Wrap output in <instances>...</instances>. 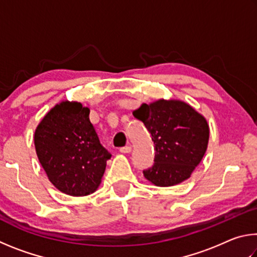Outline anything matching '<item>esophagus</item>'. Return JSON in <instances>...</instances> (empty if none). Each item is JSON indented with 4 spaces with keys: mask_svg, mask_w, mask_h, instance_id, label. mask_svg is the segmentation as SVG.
<instances>
[{
    "mask_svg": "<svg viewBox=\"0 0 257 257\" xmlns=\"http://www.w3.org/2000/svg\"><path fill=\"white\" fill-rule=\"evenodd\" d=\"M120 153H130V152H132V146H129V145H127V146H123V147H120Z\"/></svg>",
    "mask_w": 257,
    "mask_h": 257,
    "instance_id": "34e87169",
    "label": "esophagus"
}]
</instances>
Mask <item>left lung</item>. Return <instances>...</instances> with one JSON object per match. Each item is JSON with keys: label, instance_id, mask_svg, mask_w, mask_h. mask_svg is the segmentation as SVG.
<instances>
[{"label": "left lung", "instance_id": "obj_1", "mask_svg": "<svg viewBox=\"0 0 257 257\" xmlns=\"http://www.w3.org/2000/svg\"><path fill=\"white\" fill-rule=\"evenodd\" d=\"M154 142L153 167L143 171L155 186L169 187L188 179L205 154L210 128L202 114L179 99L142 104L133 112Z\"/></svg>", "mask_w": 257, "mask_h": 257}]
</instances>
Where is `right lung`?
I'll use <instances>...</instances> for the list:
<instances>
[{
  "label": "right lung",
  "instance_id": "obj_1",
  "mask_svg": "<svg viewBox=\"0 0 257 257\" xmlns=\"http://www.w3.org/2000/svg\"><path fill=\"white\" fill-rule=\"evenodd\" d=\"M34 143L55 188L70 196L97 189L111 154L99 143L88 107L69 101L56 104L37 125Z\"/></svg>",
  "mask_w": 257,
  "mask_h": 257
}]
</instances>
